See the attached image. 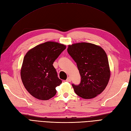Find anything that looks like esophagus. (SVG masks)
<instances>
[{"mask_svg": "<svg viewBox=\"0 0 131 131\" xmlns=\"http://www.w3.org/2000/svg\"><path fill=\"white\" fill-rule=\"evenodd\" d=\"M66 81H67V82H71V78L69 77H67V80H66Z\"/></svg>", "mask_w": 131, "mask_h": 131, "instance_id": "1", "label": "esophagus"}]
</instances>
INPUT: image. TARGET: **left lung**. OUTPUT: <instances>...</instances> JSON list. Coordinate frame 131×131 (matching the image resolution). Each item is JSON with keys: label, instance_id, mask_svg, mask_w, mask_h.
I'll return each instance as SVG.
<instances>
[{"label": "left lung", "instance_id": "left-lung-1", "mask_svg": "<svg viewBox=\"0 0 131 131\" xmlns=\"http://www.w3.org/2000/svg\"><path fill=\"white\" fill-rule=\"evenodd\" d=\"M67 51L76 63L81 76L80 83L72 84L76 94L84 99H91L101 94L110 77L105 51L95 45L82 42L69 45Z\"/></svg>", "mask_w": 131, "mask_h": 131}]
</instances>
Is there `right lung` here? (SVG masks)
I'll list each match as a JSON object with an SVG mask.
<instances>
[{
	"instance_id": "obj_1",
	"label": "right lung",
	"mask_w": 131,
	"mask_h": 131,
	"mask_svg": "<svg viewBox=\"0 0 131 131\" xmlns=\"http://www.w3.org/2000/svg\"><path fill=\"white\" fill-rule=\"evenodd\" d=\"M66 46L54 42L37 45L26 53L21 69V77L26 89L37 99L48 100L57 93L55 88L62 81L53 63Z\"/></svg>"
}]
</instances>
